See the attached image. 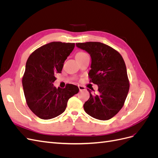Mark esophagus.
Here are the masks:
<instances>
[{
  "label": "esophagus",
  "mask_w": 158,
  "mask_h": 158,
  "mask_svg": "<svg viewBox=\"0 0 158 158\" xmlns=\"http://www.w3.org/2000/svg\"><path fill=\"white\" fill-rule=\"evenodd\" d=\"M78 88L80 89V91H82V90H85V88L84 86H83V85H78Z\"/></svg>",
  "instance_id": "esophagus-1"
}]
</instances>
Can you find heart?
<instances>
[{"label":"heart","instance_id":"heart-1","mask_svg":"<svg viewBox=\"0 0 158 158\" xmlns=\"http://www.w3.org/2000/svg\"><path fill=\"white\" fill-rule=\"evenodd\" d=\"M85 54V52H78L77 54H76V56H80V55H82Z\"/></svg>","mask_w":158,"mask_h":158}]
</instances>
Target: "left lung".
Returning <instances> with one entry per match:
<instances>
[{
	"instance_id": "obj_1",
	"label": "left lung",
	"mask_w": 158,
	"mask_h": 158,
	"mask_svg": "<svg viewBox=\"0 0 158 158\" xmlns=\"http://www.w3.org/2000/svg\"><path fill=\"white\" fill-rule=\"evenodd\" d=\"M76 45L90 55L92 63L88 75L90 82L98 86L96 94L88 89L89 98L84 104V111L99 120H109L121 109L128 93L130 85L125 61L118 52L102 43Z\"/></svg>"
}]
</instances>
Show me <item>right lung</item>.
<instances>
[{"mask_svg": "<svg viewBox=\"0 0 158 158\" xmlns=\"http://www.w3.org/2000/svg\"><path fill=\"white\" fill-rule=\"evenodd\" d=\"M74 46L72 43L51 42L33 52L26 62L23 92L28 107L41 119L60 115L65 111L68 100L79 92L73 84H67L65 88H56L53 85L55 74L61 73Z\"/></svg>", "mask_w": 158, "mask_h": 158, "instance_id": "add662e5", "label": "right lung"}]
</instances>
